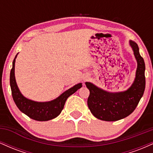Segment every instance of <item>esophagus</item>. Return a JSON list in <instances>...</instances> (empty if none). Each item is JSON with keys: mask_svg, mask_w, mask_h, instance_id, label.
<instances>
[{"mask_svg": "<svg viewBox=\"0 0 153 153\" xmlns=\"http://www.w3.org/2000/svg\"><path fill=\"white\" fill-rule=\"evenodd\" d=\"M86 79H87L86 78H83V80H86Z\"/></svg>", "mask_w": 153, "mask_h": 153, "instance_id": "obj_1", "label": "esophagus"}]
</instances>
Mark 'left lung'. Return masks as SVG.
Wrapping results in <instances>:
<instances>
[{"label": "left lung", "instance_id": "1", "mask_svg": "<svg viewBox=\"0 0 153 153\" xmlns=\"http://www.w3.org/2000/svg\"><path fill=\"white\" fill-rule=\"evenodd\" d=\"M137 63L135 78L131 86L124 91L108 92L96 86L92 82H85L90 91L88 106L96 118L106 122H114L131 114L143 97L145 88V65L139 52L137 44L129 40Z\"/></svg>", "mask_w": 153, "mask_h": 153}]
</instances>
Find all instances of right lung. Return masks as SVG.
I'll return each mask as SVG.
<instances>
[{
	"instance_id": "1",
	"label": "right lung",
	"mask_w": 153,
	"mask_h": 153,
	"mask_svg": "<svg viewBox=\"0 0 153 153\" xmlns=\"http://www.w3.org/2000/svg\"><path fill=\"white\" fill-rule=\"evenodd\" d=\"M17 55L13 61V65L10 73V85L13 99L19 109L31 119L44 122L53 119L59 115L63 109L66 100L72 94L76 92L82 85L81 82L75 85L71 88L63 92L55 99L50 101L39 102L29 99L23 96L19 90L15 78V62Z\"/></svg>"
}]
</instances>
